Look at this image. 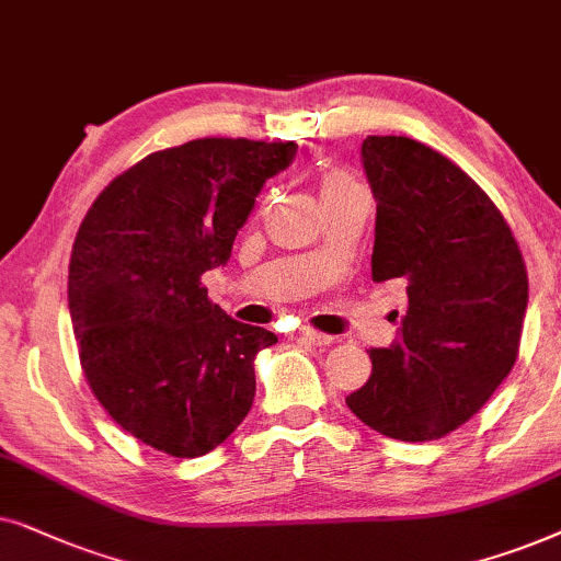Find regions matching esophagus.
<instances>
[{"label": "esophagus", "mask_w": 561, "mask_h": 561, "mask_svg": "<svg viewBox=\"0 0 561 561\" xmlns=\"http://www.w3.org/2000/svg\"><path fill=\"white\" fill-rule=\"evenodd\" d=\"M300 335H302V341L312 343V346H328V343H333V335L320 333L318 328H310V325L300 328Z\"/></svg>", "instance_id": "1"}]
</instances>
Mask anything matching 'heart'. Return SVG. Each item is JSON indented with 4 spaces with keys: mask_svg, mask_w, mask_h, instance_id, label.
Listing matches in <instances>:
<instances>
[{
    "mask_svg": "<svg viewBox=\"0 0 561 561\" xmlns=\"http://www.w3.org/2000/svg\"><path fill=\"white\" fill-rule=\"evenodd\" d=\"M356 184L354 176L346 174V171H339V169H328L320 174V197H325V194L331 192H339V190H346V186Z\"/></svg>",
    "mask_w": 561,
    "mask_h": 561,
    "instance_id": "1",
    "label": "heart"
}]
</instances>
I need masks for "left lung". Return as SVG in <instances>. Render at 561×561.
<instances>
[{
	"label": "left lung",
	"mask_w": 561,
	"mask_h": 561,
	"mask_svg": "<svg viewBox=\"0 0 561 561\" xmlns=\"http://www.w3.org/2000/svg\"><path fill=\"white\" fill-rule=\"evenodd\" d=\"M362 159L377 197L371 279L402 282L408 308L346 405L387 438L436 442L480 413L518 358L524 253L482 186L431 146L367 136Z\"/></svg>",
	"instance_id": "left-lung-1"
}]
</instances>
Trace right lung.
I'll use <instances>...</instances> for the list:
<instances>
[{"label": "right lung", "instance_id": "right-lung-1", "mask_svg": "<svg viewBox=\"0 0 561 561\" xmlns=\"http://www.w3.org/2000/svg\"><path fill=\"white\" fill-rule=\"evenodd\" d=\"M295 140L197 138L133 163L81 220L69 310L89 390L119 428L176 459L213 451L253 405V358L276 343L207 297Z\"/></svg>", "mask_w": 561, "mask_h": 561}]
</instances>
